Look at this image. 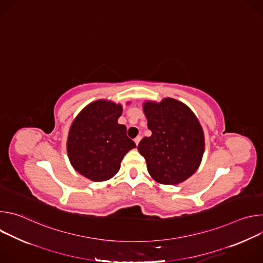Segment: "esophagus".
Returning a JSON list of instances; mask_svg holds the SVG:
<instances>
[{"label":"esophagus","instance_id":"1","mask_svg":"<svg viewBox=\"0 0 263 263\" xmlns=\"http://www.w3.org/2000/svg\"><path fill=\"white\" fill-rule=\"evenodd\" d=\"M140 139H141V136H136L135 138H134V141H135V143H136V145L139 143V141H140Z\"/></svg>","mask_w":263,"mask_h":263}]
</instances>
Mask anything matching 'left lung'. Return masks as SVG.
<instances>
[{
  "label": "left lung",
  "mask_w": 263,
  "mask_h": 263,
  "mask_svg": "<svg viewBox=\"0 0 263 263\" xmlns=\"http://www.w3.org/2000/svg\"><path fill=\"white\" fill-rule=\"evenodd\" d=\"M143 112L152 135L137 149L151 177L161 184H179L199 168L205 147L203 129L194 112L172 98L145 102Z\"/></svg>",
  "instance_id": "1"
}]
</instances>
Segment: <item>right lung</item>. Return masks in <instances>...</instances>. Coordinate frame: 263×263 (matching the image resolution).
Instances as JSON below:
<instances>
[{
    "label": "right lung",
    "instance_id": "add662e5",
    "mask_svg": "<svg viewBox=\"0 0 263 263\" xmlns=\"http://www.w3.org/2000/svg\"><path fill=\"white\" fill-rule=\"evenodd\" d=\"M123 107L99 100L87 105L72 122L67 137V154L72 167L87 179L100 182L114 177L124 156L135 142L118 123Z\"/></svg>",
    "mask_w": 263,
    "mask_h": 263
}]
</instances>
